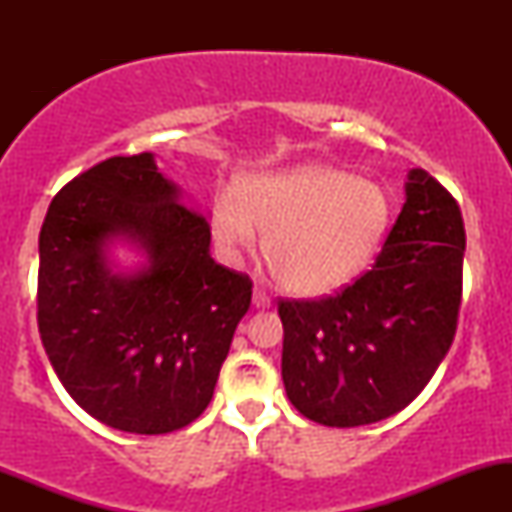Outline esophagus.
Returning a JSON list of instances; mask_svg holds the SVG:
<instances>
[{
	"label": "esophagus",
	"instance_id": "esophagus-1",
	"mask_svg": "<svg viewBox=\"0 0 512 512\" xmlns=\"http://www.w3.org/2000/svg\"><path fill=\"white\" fill-rule=\"evenodd\" d=\"M252 305H255V308H269V305H272V298H269L262 289H255V293H252Z\"/></svg>",
	"mask_w": 512,
	"mask_h": 512
}]
</instances>
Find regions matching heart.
I'll return each instance as SVG.
<instances>
[{
	"label": "heart",
	"instance_id": "obj_1",
	"mask_svg": "<svg viewBox=\"0 0 512 512\" xmlns=\"http://www.w3.org/2000/svg\"><path fill=\"white\" fill-rule=\"evenodd\" d=\"M387 226L383 187L320 163L245 175L236 197L219 195L211 207V231L228 257L250 250L260 228L274 279L301 296L356 279L378 255Z\"/></svg>",
	"mask_w": 512,
	"mask_h": 512
}]
</instances>
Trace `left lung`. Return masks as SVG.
<instances>
[{
  "instance_id": "1",
  "label": "left lung",
  "mask_w": 512,
  "mask_h": 512,
  "mask_svg": "<svg viewBox=\"0 0 512 512\" xmlns=\"http://www.w3.org/2000/svg\"><path fill=\"white\" fill-rule=\"evenodd\" d=\"M464 223L457 199L424 168L373 267L334 296L281 298V378L305 419L375 424L414 402L455 339Z\"/></svg>"
}]
</instances>
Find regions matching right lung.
Masks as SVG:
<instances>
[{
  "label": "right lung",
  "mask_w": 512,
  "mask_h": 512,
  "mask_svg": "<svg viewBox=\"0 0 512 512\" xmlns=\"http://www.w3.org/2000/svg\"><path fill=\"white\" fill-rule=\"evenodd\" d=\"M137 239L150 267L110 275L102 245ZM207 216L178 202L154 156L76 175L40 228L38 332L57 378L101 424L158 436L209 407L252 279L209 255Z\"/></svg>",
  "instance_id": "right-lung-1"
}]
</instances>
